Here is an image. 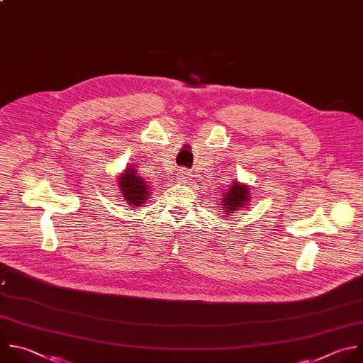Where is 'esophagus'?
Wrapping results in <instances>:
<instances>
[{
	"mask_svg": "<svg viewBox=\"0 0 363 363\" xmlns=\"http://www.w3.org/2000/svg\"><path fill=\"white\" fill-rule=\"evenodd\" d=\"M177 176H179V180H180V182H187V180L190 179V173L186 172V170H180V172L177 173Z\"/></svg>",
	"mask_w": 363,
	"mask_h": 363,
	"instance_id": "34e87169",
	"label": "esophagus"
}]
</instances>
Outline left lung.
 <instances>
[{
	"instance_id": "obj_1",
	"label": "left lung",
	"mask_w": 363,
	"mask_h": 363,
	"mask_svg": "<svg viewBox=\"0 0 363 363\" xmlns=\"http://www.w3.org/2000/svg\"><path fill=\"white\" fill-rule=\"evenodd\" d=\"M249 186L245 183H240L238 180H233L229 186V189L222 194L220 197V206L223 210V214L236 213L240 208L246 207L250 201V193Z\"/></svg>"
}]
</instances>
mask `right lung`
<instances>
[{
	"label": "right lung",
	"mask_w": 363,
	"mask_h": 363,
	"mask_svg": "<svg viewBox=\"0 0 363 363\" xmlns=\"http://www.w3.org/2000/svg\"><path fill=\"white\" fill-rule=\"evenodd\" d=\"M117 182L121 194L130 207H141L146 204L150 197V186L137 173L134 166L125 167Z\"/></svg>",
	"instance_id": "right-lung-1"
}]
</instances>
